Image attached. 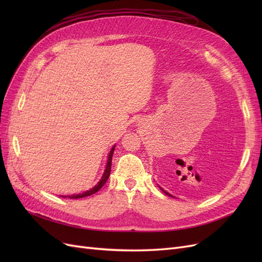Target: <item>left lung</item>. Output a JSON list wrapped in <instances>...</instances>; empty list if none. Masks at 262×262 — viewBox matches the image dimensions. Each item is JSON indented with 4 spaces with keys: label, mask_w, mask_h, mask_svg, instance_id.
<instances>
[{
    "label": "left lung",
    "mask_w": 262,
    "mask_h": 262,
    "mask_svg": "<svg viewBox=\"0 0 262 262\" xmlns=\"http://www.w3.org/2000/svg\"><path fill=\"white\" fill-rule=\"evenodd\" d=\"M160 188H161V187H160ZM161 189H162V188H161ZM162 191H163V192H165V193H166V194H167L168 196H171V198H175V196H172V195H171L170 193H168L167 191H165V190H164V189H162Z\"/></svg>",
    "instance_id": "left-lung-1"
}]
</instances>
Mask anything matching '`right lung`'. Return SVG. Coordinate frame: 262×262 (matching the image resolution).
<instances>
[{
    "label": "right lung",
    "instance_id": "add662e5",
    "mask_svg": "<svg viewBox=\"0 0 262 262\" xmlns=\"http://www.w3.org/2000/svg\"><path fill=\"white\" fill-rule=\"evenodd\" d=\"M115 150V145L113 146V148L110 149V153L108 155V161H107V165H106V169L102 173V177L100 178V180L98 181V184L93 187L91 190H87V191L83 192V193H78V194H72V195H60L62 198H69V199H80V198H84V196H89L92 195L94 193H96L99 189H101V187L106 184V181L108 180L109 176H110V171H112V161H113V154Z\"/></svg>",
    "mask_w": 262,
    "mask_h": 262
}]
</instances>
